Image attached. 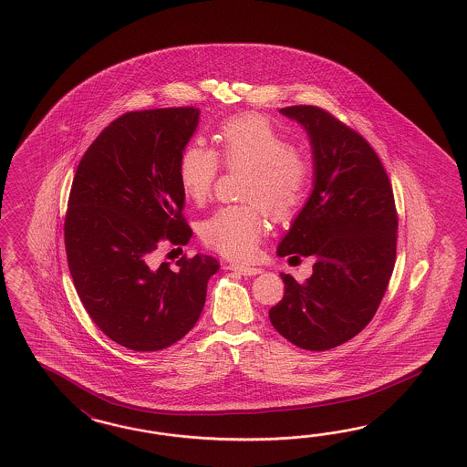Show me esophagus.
<instances>
[{
    "instance_id": "esophagus-1",
    "label": "esophagus",
    "mask_w": 467,
    "mask_h": 467,
    "mask_svg": "<svg viewBox=\"0 0 467 467\" xmlns=\"http://www.w3.org/2000/svg\"><path fill=\"white\" fill-rule=\"evenodd\" d=\"M228 270L238 272L239 275H244V276H254V275L262 274V268L248 266V265H238V263L228 265Z\"/></svg>"
}]
</instances>
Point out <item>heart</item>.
Listing matches in <instances>:
<instances>
[{
	"instance_id": "1",
	"label": "heart",
	"mask_w": 467,
	"mask_h": 467,
	"mask_svg": "<svg viewBox=\"0 0 467 467\" xmlns=\"http://www.w3.org/2000/svg\"><path fill=\"white\" fill-rule=\"evenodd\" d=\"M216 140L217 153L199 140L185 147L179 183L189 201L202 204L213 193L221 163L228 171L246 169L241 197L250 204L217 209L202 223L201 238L226 258L250 262L266 233L265 209L285 221L306 204L314 183V160L307 150L290 145L284 131L263 114L229 118L219 126Z\"/></svg>"
}]
</instances>
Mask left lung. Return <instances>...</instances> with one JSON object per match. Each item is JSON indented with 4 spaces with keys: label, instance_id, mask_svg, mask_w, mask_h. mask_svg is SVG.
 <instances>
[{
    "label": "left lung",
    "instance_id": "obj_1",
    "mask_svg": "<svg viewBox=\"0 0 467 467\" xmlns=\"http://www.w3.org/2000/svg\"><path fill=\"white\" fill-rule=\"evenodd\" d=\"M280 111L307 130L316 183L278 254L317 262L306 282L280 274L285 296L268 314L286 341L327 351L375 317L395 266L399 214L383 161L361 133L318 106Z\"/></svg>",
    "mask_w": 467,
    "mask_h": 467
}]
</instances>
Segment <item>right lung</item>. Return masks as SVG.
Returning a JSON list of instances; mask_svg holds the SVG:
<instances>
[{
  "label": "right lung",
  "mask_w": 467,
  "mask_h": 467,
  "mask_svg": "<svg viewBox=\"0 0 467 467\" xmlns=\"http://www.w3.org/2000/svg\"><path fill=\"white\" fill-rule=\"evenodd\" d=\"M192 106L128 111L86 150L68 193V270L94 324L150 353L181 341L204 308L216 258L151 265L160 244H187L179 160L199 121Z\"/></svg>",
  "instance_id": "1"
}]
</instances>
